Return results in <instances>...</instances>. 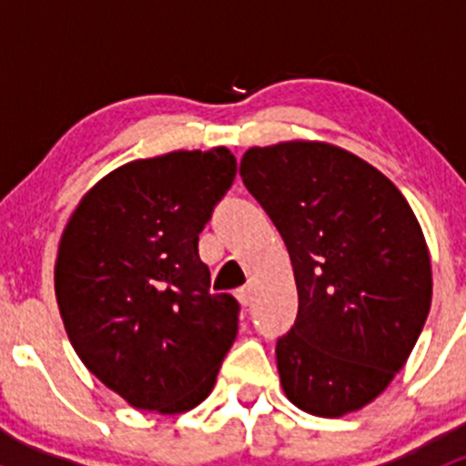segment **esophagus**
Segmentation results:
<instances>
[{
    "mask_svg": "<svg viewBox=\"0 0 466 466\" xmlns=\"http://www.w3.org/2000/svg\"><path fill=\"white\" fill-rule=\"evenodd\" d=\"M237 299H238V304H241V307H250V302H252V290L248 289H238L237 290Z\"/></svg>",
    "mask_w": 466,
    "mask_h": 466,
    "instance_id": "obj_1",
    "label": "esophagus"
}]
</instances>
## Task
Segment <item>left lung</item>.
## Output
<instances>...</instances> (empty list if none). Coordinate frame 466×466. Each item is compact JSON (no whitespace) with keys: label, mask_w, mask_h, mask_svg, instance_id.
Instances as JSON below:
<instances>
[{"label":"left lung","mask_w":466,"mask_h":466,"mask_svg":"<svg viewBox=\"0 0 466 466\" xmlns=\"http://www.w3.org/2000/svg\"><path fill=\"white\" fill-rule=\"evenodd\" d=\"M241 177L279 229L298 284V318L275 350L286 397L316 417L360 410L406 365L429 318L420 220L379 168L333 144L255 146Z\"/></svg>","instance_id":"left-lung-1"}]
</instances>
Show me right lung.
Segmentation results:
<instances>
[{"mask_svg":"<svg viewBox=\"0 0 466 466\" xmlns=\"http://www.w3.org/2000/svg\"><path fill=\"white\" fill-rule=\"evenodd\" d=\"M237 176L225 146L173 150L107 173L63 229L54 284L78 359L139 410L205 401L238 331V302L209 293L198 234Z\"/></svg>","mask_w":466,"mask_h":466,"instance_id":"right-lung-1","label":"right lung"}]
</instances>
